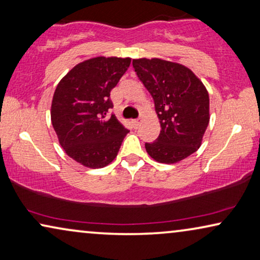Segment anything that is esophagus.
<instances>
[{"mask_svg":"<svg viewBox=\"0 0 260 260\" xmlns=\"http://www.w3.org/2000/svg\"><path fill=\"white\" fill-rule=\"evenodd\" d=\"M132 123H133L134 128H138V127L141 125V119H140V118H139V119H135V120H133V121H132Z\"/></svg>","mask_w":260,"mask_h":260,"instance_id":"34e87169","label":"esophagus"}]
</instances>
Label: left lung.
I'll list each match as a JSON object with an SVG mask.
<instances>
[{
	"instance_id": "1",
	"label": "left lung",
	"mask_w": 260,
	"mask_h": 260,
	"mask_svg": "<svg viewBox=\"0 0 260 260\" xmlns=\"http://www.w3.org/2000/svg\"><path fill=\"white\" fill-rule=\"evenodd\" d=\"M133 67L154 101L160 134L145 145L160 164H177L202 146L210 122V96L198 76L178 62L134 58Z\"/></svg>"
}]
</instances>
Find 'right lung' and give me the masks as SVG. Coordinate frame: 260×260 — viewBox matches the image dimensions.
I'll return each instance as SVG.
<instances>
[{
	"mask_svg": "<svg viewBox=\"0 0 260 260\" xmlns=\"http://www.w3.org/2000/svg\"><path fill=\"white\" fill-rule=\"evenodd\" d=\"M131 64V57L96 56L74 66L57 83L50 119L68 156L88 168H102L116 158L128 129L114 114L111 90Z\"/></svg>",
	"mask_w": 260,
	"mask_h": 260,
	"instance_id": "add662e5",
	"label": "right lung"
}]
</instances>
